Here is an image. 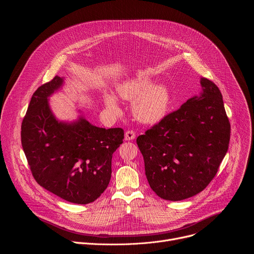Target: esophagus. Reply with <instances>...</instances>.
Masks as SVG:
<instances>
[{
	"label": "esophagus",
	"instance_id": "obj_1",
	"mask_svg": "<svg viewBox=\"0 0 254 254\" xmlns=\"http://www.w3.org/2000/svg\"><path fill=\"white\" fill-rule=\"evenodd\" d=\"M135 138V133L132 130H127L125 133V139L126 140H131Z\"/></svg>",
	"mask_w": 254,
	"mask_h": 254
}]
</instances>
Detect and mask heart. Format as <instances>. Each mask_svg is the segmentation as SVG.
I'll return each instance as SVG.
<instances>
[{
    "mask_svg": "<svg viewBox=\"0 0 254 254\" xmlns=\"http://www.w3.org/2000/svg\"><path fill=\"white\" fill-rule=\"evenodd\" d=\"M118 95L132 101L131 113L135 120L144 125H156L167 115L171 104V93L163 83H154L148 76H136L117 86ZM103 102L106 110L113 115L121 114V107L113 93H105Z\"/></svg>",
    "mask_w": 254,
    "mask_h": 254,
    "instance_id": "b5f03b06",
    "label": "heart"
}]
</instances>
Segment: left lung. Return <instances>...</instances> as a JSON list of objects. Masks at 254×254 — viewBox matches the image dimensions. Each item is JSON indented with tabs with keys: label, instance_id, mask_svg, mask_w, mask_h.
<instances>
[{
	"label": "left lung",
	"instance_id": "8db88e82",
	"mask_svg": "<svg viewBox=\"0 0 254 254\" xmlns=\"http://www.w3.org/2000/svg\"><path fill=\"white\" fill-rule=\"evenodd\" d=\"M199 95L137 136L152 190L180 201L203 191L218 171L229 146L230 124L222 94L201 77Z\"/></svg>",
	"mask_w": 254,
	"mask_h": 254
}]
</instances>
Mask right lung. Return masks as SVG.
<instances>
[{"label":"right lung","instance_id":"right-lung-1","mask_svg":"<svg viewBox=\"0 0 254 254\" xmlns=\"http://www.w3.org/2000/svg\"><path fill=\"white\" fill-rule=\"evenodd\" d=\"M63 85L64 77L57 75L34 92L22 123V147L41 187L68 202L88 204L110 184L113 154L125 133L121 127H95L82 114L59 121L49 97Z\"/></svg>","mask_w":254,"mask_h":254}]
</instances>
